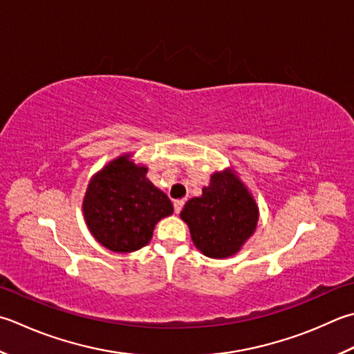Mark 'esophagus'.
Wrapping results in <instances>:
<instances>
[{
  "mask_svg": "<svg viewBox=\"0 0 354 354\" xmlns=\"http://www.w3.org/2000/svg\"><path fill=\"white\" fill-rule=\"evenodd\" d=\"M173 207H175V213L178 214L179 212L183 210V207H184V201H183V199H178V201H175V203H173Z\"/></svg>",
  "mask_w": 354,
  "mask_h": 354,
  "instance_id": "34e87169",
  "label": "esophagus"
}]
</instances>
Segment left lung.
I'll return each instance as SVG.
<instances>
[{
	"instance_id": "8db88e82",
	"label": "left lung",
	"mask_w": 354,
	"mask_h": 354,
	"mask_svg": "<svg viewBox=\"0 0 354 354\" xmlns=\"http://www.w3.org/2000/svg\"><path fill=\"white\" fill-rule=\"evenodd\" d=\"M179 216L201 253L225 259L241 252L254 233L259 207L236 170L227 167L213 173L203 195L187 201Z\"/></svg>"
}]
</instances>
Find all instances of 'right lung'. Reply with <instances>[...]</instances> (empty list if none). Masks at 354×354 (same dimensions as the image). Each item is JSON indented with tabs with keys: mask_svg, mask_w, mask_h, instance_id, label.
I'll return each mask as SVG.
<instances>
[{
	"mask_svg": "<svg viewBox=\"0 0 354 354\" xmlns=\"http://www.w3.org/2000/svg\"><path fill=\"white\" fill-rule=\"evenodd\" d=\"M124 153L90 178L82 213L88 232L115 253L147 245L155 225L173 213L169 196L149 181L147 167Z\"/></svg>",
	"mask_w": 354,
	"mask_h": 354,
	"instance_id": "right-lung-1",
	"label": "right lung"
}]
</instances>
